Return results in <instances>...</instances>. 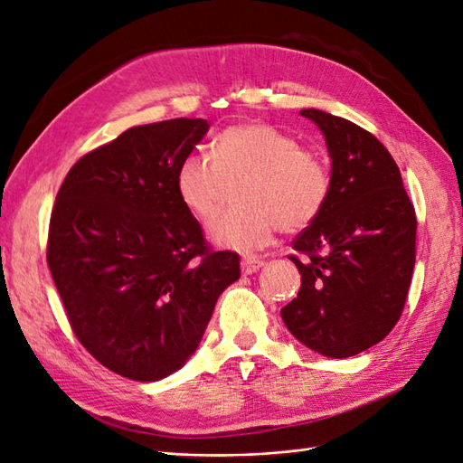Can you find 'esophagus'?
Instances as JSON below:
<instances>
[{"label":"esophagus","mask_w":463,"mask_h":463,"mask_svg":"<svg viewBox=\"0 0 463 463\" xmlns=\"http://www.w3.org/2000/svg\"><path fill=\"white\" fill-rule=\"evenodd\" d=\"M262 266H264V260H260V258H244L242 272L244 274H254L256 270H260Z\"/></svg>","instance_id":"34e87169"}]
</instances>
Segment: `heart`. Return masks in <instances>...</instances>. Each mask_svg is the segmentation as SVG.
I'll use <instances>...</instances> for the list:
<instances>
[{
	"instance_id": "heart-1",
	"label": "heart",
	"mask_w": 463,
	"mask_h": 463,
	"mask_svg": "<svg viewBox=\"0 0 463 463\" xmlns=\"http://www.w3.org/2000/svg\"><path fill=\"white\" fill-rule=\"evenodd\" d=\"M241 207L211 221V239L222 249L254 252L270 244L278 229L299 232L327 205V164L298 139L264 122L224 128L213 142V157L191 152L179 161L175 191L195 217L211 219L231 183Z\"/></svg>"
}]
</instances>
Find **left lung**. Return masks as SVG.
Returning <instances> with one entry per match:
<instances>
[{"label":"left lung","instance_id":"1","mask_svg":"<svg viewBox=\"0 0 463 463\" xmlns=\"http://www.w3.org/2000/svg\"><path fill=\"white\" fill-rule=\"evenodd\" d=\"M326 136L331 193L289 256L302 288L282 319L306 347L345 359L383 341L399 321L416 260V213L399 165L377 137L324 110L299 112Z\"/></svg>","mask_w":463,"mask_h":463}]
</instances>
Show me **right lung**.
<instances>
[{"instance_id":"1","label":"right lung","mask_w":463,"mask_h":463,"mask_svg":"<svg viewBox=\"0 0 463 463\" xmlns=\"http://www.w3.org/2000/svg\"><path fill=\"white\" fill-rule=\"evenodd\" d=\"M209 124L134 126L82 156L51 213L47 264L74 335L132 381H159L199 347L241 256L214 252L179 201L175 171Z\"/></svg>"}]
</instances>
